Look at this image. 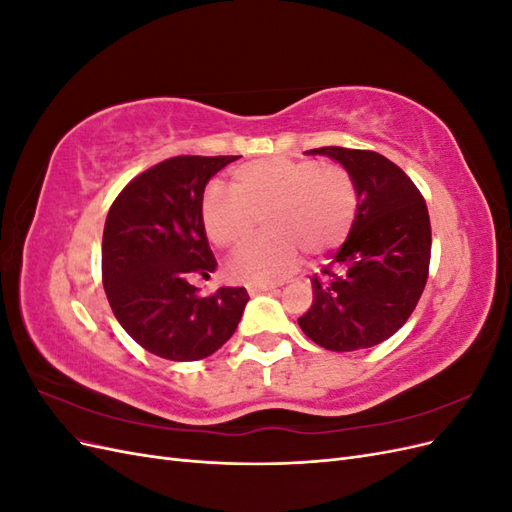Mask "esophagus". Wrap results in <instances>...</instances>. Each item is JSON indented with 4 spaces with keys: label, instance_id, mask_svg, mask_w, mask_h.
Segmentation results:
<instances>
[{
    "label": "esophagus",
    "instance_id": "1",
    "mask_svg": "<svg viewBox=\"0 0 512 512\" xmlns=\"http://www.w3.org/2000/svg\"><path fill=\"white\" fill-rule=\"evenodd\" d=\"M277 286H273V284H250L247 286V292L250 294H258V292H267V290H275Z\"/></svg>",
    "mask_w": 512,
    "mask_h": 512
}]
</instances>
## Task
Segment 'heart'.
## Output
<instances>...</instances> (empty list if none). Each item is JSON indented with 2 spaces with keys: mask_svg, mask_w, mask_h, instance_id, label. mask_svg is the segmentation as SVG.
Masks as SVG:
<instances>
[{
  "mask_svg": "<svg viewBox=\"0 0 512 512\" xmlns=\"http://www.w3.org/2000/svg\"><path fill=\"white\" fill-rule=\"evenodd\" d=\"M228 194L218 185L203 196V226L211 243L237 250L258 226L265 235L247 243L230 260L235 280L269 284L297 267L301 252L318 258L337 250L359 211V190L342 164L297 160L286 156L260 158L232 173Z\"/></svg>",
  "mask_w": 512,
  "mask_h": 512,
  "instance_id": "obj_1",
  "label": "heart"
}]
</instances>
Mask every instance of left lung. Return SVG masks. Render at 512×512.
<instances>
[{"instance_id": "left-lung-1", "label": "left lung", "mask_w": 512, "mask_h": 512, "mask_svg": "<svg viewBox=\"0 0 512 512\" xmlns=\"http://www.w3.org/2000/svg\"><path fill=\"white\" fill-rule=\"evenodd\" d=\"M352 175L359 211L344 245L312 277L314 303L299 318L318 346L350 352L404 327L429 275L431 224L423 194L389 158L369 149L320 147Z\"/></svg>"}]
</instances>
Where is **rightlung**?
<instances>
[{"label":"right lung","instance_id":"obj_1","mask_svg":"<svg viewBox=\"0 0 512 512\" xmlns=\"http://www.w3.org/2000/svg\"><path fill=\"white\" fill-rule=\"evenodd\" d=\"M239 156H177L136 175L108 209L102 284L136 344L168 361H198L235 333L245 288L198 294L194 277L218 262L203 226L209 179Z\"/></svg>","mask_w":512,"mask_h":512}]
</instances>
